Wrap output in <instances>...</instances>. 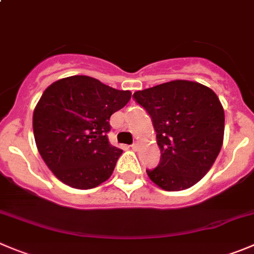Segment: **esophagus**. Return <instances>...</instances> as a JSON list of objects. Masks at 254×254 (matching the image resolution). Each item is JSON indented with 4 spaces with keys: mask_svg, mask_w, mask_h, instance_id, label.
Masks as SVG:
<instances>
[{
    "mask_svg": "<svg viewBox=\"0 0 254 254\" xmlns=\"http://www.w3.org/2000/svg\"><path fill=\"white\" fill-rule=\"evenodd\" d=\"M138 148H139V144H138V143H134V144H132V145H131L132 150H138Z\"/></svg>",
    "mask_w": 254,
    "mask_h": 254,
    "instance_id": "obj_1",
    "label": "esophagus"
}]
</instances>
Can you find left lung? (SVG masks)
<instances>
[{
	"instance_id": "1",
	"label": "left lung",
	"mask_w": 254,
	"mask_h": 254,
	"mask_svg": "<svg viewBox=\"0 0 254 254\" xmlns=\"http://www.w3.org/2000/svg\"><path fill=\"white\" fill-rule=\"evenodd\" d=\"M151 118L160 162L146 169L153 183L168 191L198 183L217 159L224 135V110L213 90L175 80L134 92Z\"/></svg>"
}]
</instances>
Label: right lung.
<instances>
[{
    "instance_id": "right-lung-1",
    "label": "right lung",
    "mask_w": 254,
    "mask_h": 254,
    "mask_svg": "<svg viewBox=\"0 0 254 254\" xmlns=\"http://www.w3.org/2000/svg\"><path fill=\"white\" fill-rule=\"evenodd\" d=\"M131 98L90 76L50 85L34 111L35 141L55 177L76 189H91L111 177L123 150L109 143L110 116Z\"/></svg>"
}]
</instances>
